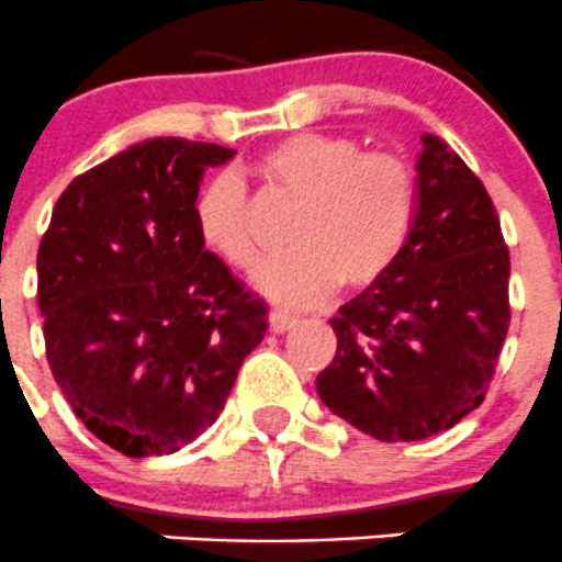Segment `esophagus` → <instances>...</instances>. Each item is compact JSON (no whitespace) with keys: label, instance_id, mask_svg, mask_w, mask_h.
Returning <instances> with one entry per match:
<instances>
[{"label":"esophagus","instance_id":"obj_1","mask_svg":"<svg viewBox=\"0 0 562 562\" xmlns=\"http://www.w3.org/2000/svg\"><path fill=\"white\" fill-rule=\"evenodd\" d=\"M296 324L299 321L293 318V315L280 313V310H274V313L269 315V329L274 331V335H285V331H291Z\"/></svg>","mask_w":562,"mask_h":562}]
</instances>
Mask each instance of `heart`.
I'll use <instances>...</instances> for the list:
<instances>
[{
	"mask_svg": "<svg viewBox=\"0 0 562 562\" xmlns=\"http://www.w3.org/2000/svg\"><path fill=\"white\" fill-rule=\"evenodd\" d=\"M255 172L271 192L293 200V249L269 260L255 285L282 307H310L335 291H364L395 266L417 209L406 161L364 150L346 134H293L258 156ZM194 225L209 252L233 269L258 260L249 198L231 172L211 178L194 200Z\"/></svg>",
	"mask_w": 562,
	"mask_h": 562,
	"instance_id": "obj_1",
	"label": "heart"
}]
</instances>
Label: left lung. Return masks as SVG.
<instances>
[{
  "label": "left lung",
  "instance_id": "8db88e82",
  "mask_svg": "<svg viewBox=\"0 0 562 562\" xmlns=\"http://www.w3.org/2000/svg\"><path fill=\"white\" fill-rule=\"evenodd\" d=\"M510 255L481 178L423 134L406 247L331 318L337 353L318 395L381 442H417L475 412L510 326Z\"/></svg>",
  "mask_w": 562,
  "mask_h": 562
}]
</instances>
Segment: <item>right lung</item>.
<instances>
[{
	"label": "right lung",
	"instance_id": "add662e5",
	"mask_svg": "<svg viewBox=\"0 0 562 562\" xmlns=\"http://www.w3.org/2000/svg\"><path fill=\"white\" fill-rule=\"evenodd\" d=\"M233 156L181 136L131 145L68 183L41 238L48 368L87 431L131 459L198 439L269 326L194 225L205 170Z\"/></svg>",
	"mask_w": 562,
	"mask_h": 562
}]
</instances>
